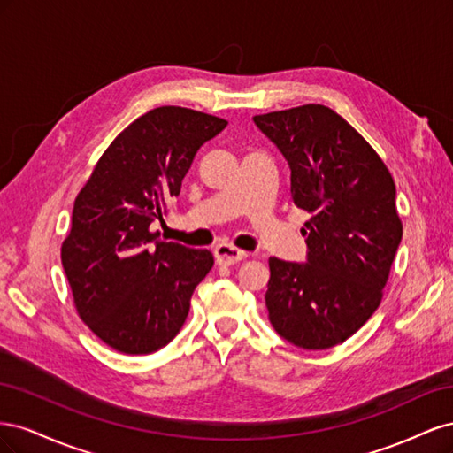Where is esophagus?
<instances>
[{"label":"esophagus","instance_id":"obj_1","mask_svg":"<svg viewBox=\"0 0 453 453\" xmlns=\"http://www.w3.org/2000/svg\"><path fill=\"white\" fill-rule=\"evenodd\" d=\"M213 253H215L217 265H221V266H232L248 257V253L245 251L234 248V245H226V243H219Z\"/></svg>","mask_w":453,"mask_h":453}]
</instances>
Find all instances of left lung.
Listing matches in <instances>:
<instances>
[{"mask_svg": "<svg viewBox=\"0 0 453 453\" xmlns=\"http://www.w3.org/2000/svg\"><path fill=\"white\" fill-rule=\"evenodd\" d=\"M291 168V198L310 213L308 263L270 257L268 318L291 344L328 349L370 319L403 238L386 162L331 107L253 117Z\"/></svg>", "mask_w": 453, "mask_h": 453, "instance_id": "8db88e82", "label": "left lung"}]
</instances>
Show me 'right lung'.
Returning <instances> with one entry per match:
<instances>
[{
  "instance_id": "right-lung-1",
  "label": "right lung",
  "mask_w": 453,
  "mask_h": 453,
  "mask_svg": "<svg viewBox=\"0 0 453 453\" xmlns=\"http://www.w3.org/2000/svg\"><path fill=\"white\" fill-rule=\"evenodd\" d=\"M228 122L180 105L150 109L111 142L79 190L62 265L79 318L127 355L168 344L213 255L150 230L180 195L196 150Z\"/></svg>"
}]
</instances>
